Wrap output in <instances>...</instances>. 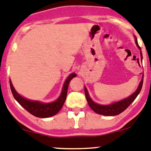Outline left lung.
Instances as JSON below:
<instances>
[{
    "instance_id": "obj_1",
    "label": "left lung",
    "mask_w": 151,
    "mask_h": 151,
    "mask_svg": "<svg viewBox=\"0 0 151 151\" xmlns=\"http://www.w3.org/2000/svg\"><path fill=\"white\" fill-rule=\"evenodd\" d=\"M135 43H136L137 46L141 50L140 46L138 44L137 42L136 37L135 38ZM141 54V59L142 60V51L140 52ZM143 78H144V73L143 76H142V79L140 81V84H139V87L137 88L136 91L132 93V95L129 96V97L126 98V99H123V100L118 101L117 103H114L110 105H99L97 103H95L91 99V98L90 97L89 94H88V90L85 87V96H86L87 101H88V103L89 105V106L91 107V109H92L93 111H95L96 113L99 114H102V115L105 116H114L117 115V114H121V112H123L125 109H127L128 108V106L131 104V103L133 102L135 99V98L137 97V96L139 95V93H140L141 90H142V85H143Z\"/></svg>"
}]
</instances>
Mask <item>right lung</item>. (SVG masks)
<instances>
[{
	"instance_id": "1",
	"label": "right lung",
	"mask_w": 151,
	"mask_h": 151,
	"mask_svg": "<svg viewBox=\"0 0 151 151\" xmlns=\"http://www.w3.org/2000/svg\"><path fill=\"white\" fill-rule=\"evenodd\" d=\"M76 76V73H72L67 77V78L65 81L63 89H62V92L58 99L53 103H42L39 102V101L29 100V99H25V98L22 97L21 95H19L16 92L15 88L12 86L11 81H9V85H10V89L12 95L16 99V100L22 107L35 117L44 118V117H52V116L55 115L57 113L59 112V111L63 107L65 100H66L69 83L71 81L72 78Z\"/></svg>"
}]
</instances>
